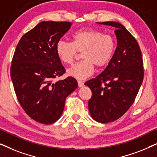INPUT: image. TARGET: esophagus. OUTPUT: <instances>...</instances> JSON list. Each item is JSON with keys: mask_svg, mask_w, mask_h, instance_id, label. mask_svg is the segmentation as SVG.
<instances>
[{"mask_svg": "<svg viewBox=\"0 0 157 157\" xmlns=\"http://www.w3.org/2000/svg\"><path fill=\"white\" fill-rule=\"evenodd\" d=\"M78 87H82L84 86V83L81 81H78Z\"/></svg>", "mask_w": 157, "mask_h": 157, "instance_id": "34e87169", "label": "esophagus"}]
</instances>
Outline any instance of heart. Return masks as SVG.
Masks as SVG:
<instances>
[{"label":"heart","instance_id":"1","mask_svg":"<svg viewBox=\"0 0 157 157\" xmlns=\"http://www.w3.org/2000/svg\"><path fill=\"white\" fill-rule=\"evenodd\" d=\"M73 41L59 40L56 46L58 57L66 64H72L81 53V61L67 70L69 76L84 79L91 76L94 66L105 68L112 59L116 50V40L110 34L93 29L77 31L72 36Z\"/></svg>","mask_w":157,"mask_h":157}]
</instances>
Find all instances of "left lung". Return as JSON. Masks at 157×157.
<instances>
[{
	"label": "left lung",
	"instance_id": "left-lung-1",
	"mask_svg": "<svg viewBox=\"0 0 157 157\" xmlns=\"http://www.w3.org/2000/svg\"><path fill=\"white\" fill-rule=\"evenodd\" d=\"M99 23L116 28L117 46L104 71L85 85L92 91L89 100L90 114L95 121L106 124L119 119L133 104L144 71L138 43L126 28L113 21Z\"/></svg>",
	"mask_w": 157,
	"mask_h": 157
}]
</instances>
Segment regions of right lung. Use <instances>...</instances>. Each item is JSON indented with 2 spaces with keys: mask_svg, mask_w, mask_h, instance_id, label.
I'll use <instances>...</instances> for the list:
<instances>
[{
  "mask_svg": "<svg viewBox=\"0 0 157 157\" xmlns=\"http://www.w3.org/2000/svg\"><path fill=\"white\" fill-rule=\"evenodd\" d=\"M72 23L42 21L19 40L10 66L14 90L25 112L38 123L61 117L67 96L78 86L74 77L54 82L66 70L56 46Z\"/></svg>",
  "mask_w": 157,
  "mask_h": 157,
  "instance_id": "obj_1",
  "label": "right lung"
}]
</instances>
